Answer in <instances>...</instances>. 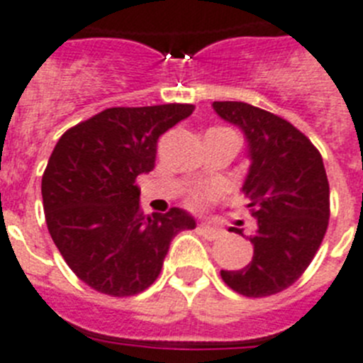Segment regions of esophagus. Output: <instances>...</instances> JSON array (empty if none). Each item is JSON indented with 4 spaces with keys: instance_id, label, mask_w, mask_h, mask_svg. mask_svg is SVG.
<instances>
[{
    "instance_id": "1",
    "label": "esophagus",
    "mask_w": 363,
    "mask_h": 363,
    "mask_svg": "<svg viewBox=\"0 0 363 363\" xmlns=\"http://www.w3.org/2000/svg\"><path fill=\"white\" fill-rule=\"evenodd\" d=\"M199 232H201V235L206 239H217L220 234H223L219 228H216V226H210V225H201Z\"/></svg>"
}]
</instances>
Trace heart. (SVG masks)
<instances>
[{
    "instance_id": "1",
    "label": "heart",
    "mask_w": 363,
    "mask_h": 363,
    "mask_svg": "<svg viewBox=\"0 0 363 363\" xmlns=\"http://www.w3.org/2000/svg\"><path fill=\"white\" fill-rule=\"evenodd\" d=\"M220 191V188H201V190H195L194 194H191L190 201L191 204H203V203H208V201H212L213 197H217V194Z\"/></svg>"
}]
</instances>
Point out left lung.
<instances>
[{
  "instance_id": "1",
  "label": "left lung",
  "mask_w": 363,
  "mask_h": 363,
  "mask_svg": "<svg viewBox=\"0 0 363 363\" xmlns=\"http://www.w3.org/2000/svg\"><path fill=\"white\" fill-rule=\"evenodd\" d=\"M212 106L247 138L250 168L242 194L257 220L248 238L254 245L252 261L239 270H220V277L247 298L277 294L307 270L327 232L329 181L323 159L281 116L245 102Z\"/></svg>"
}]
</instances>
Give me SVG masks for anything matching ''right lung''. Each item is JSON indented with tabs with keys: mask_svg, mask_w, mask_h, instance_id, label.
<instances>
[{
	"mask_svg": "<svg viewBox=\"0 0 363 363\" xmlns=\"http://www.w3.org/2000/svg\"><path fill=\"white\" fill-rule=\"evenodd\" d=\"M191 104L111 107L67 129L42 177L47 228L69 269L115 298L146 291L169 242L195 219L181 208L140 212L137 177L155 168L157 140Z\"/></svg>",
	"mask_w": 363,
	"mask_h": 363,
	"instance_id": "obj_1",
	"label": "right lung"
}]
</instances>
